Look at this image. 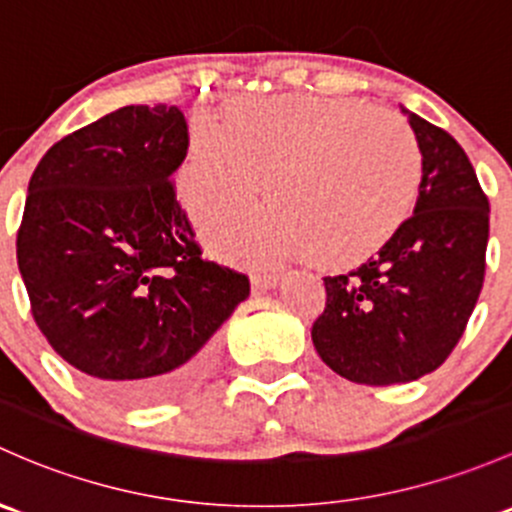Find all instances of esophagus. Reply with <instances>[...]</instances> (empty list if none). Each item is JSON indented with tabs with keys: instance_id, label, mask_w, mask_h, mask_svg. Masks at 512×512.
Returning <instances> with one entry per match:
<instances>
[{
	"instance_id": "obj_1",
	"label": "esophagus",
	"mask_w": 512,
	"mask_h": 512,
	"mask_svg": "<svg viewBox=\"0 0 512 512\" xmlns=\"http://www.w3.org/2000/svg\"><path fill=\"white\" fill-rule=\"evenodd\" d=\"M279 274L277 272H257L252 274V287L255 289H274L279 284Z\"/></svg>"
}]
</instances>
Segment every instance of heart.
Segmentation results:
<instances>
[{
    "mask_svg": "<svg viewBox=\"0 0 512 512\" xmlns=\"http://www.w3.org/2000/svg\"><path fill=\"white\" fill-rule=\"evenodd\" d=\"M417 137L355 98L233 100L225 125L198 117L176 188L193 218L246 205L266 179L271 206L218 215L203 238L220 257L272 265L309 255L348 267L378 252L410 218L422 186Z\"/></svg>",
    "mask_w": 512,
    "mask_h": 512,
    "instance_id": "b5f03b06",
    "label": "heart"
}]
</instances>
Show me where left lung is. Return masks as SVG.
<instances>
[{
	"instance_id": "8db88e82",
	"label": "left lung",
	"mask_w": 512,
	"mask_h": 512,
	"mask_svg": "<svg viewBox=\"0 0 512 512\" xmlns=\"http://www.w3.org/2000/svg\"><path fill=\"white\" fill-rule=\"evenodd\" d=\"M422 149L412 218L378 255L324 277L326 309L311 328L321 360L358 385L412 383L437 370L464 333L486 272L488 198L444 129L400 105Z\"/></svg>"
}]
</instances>
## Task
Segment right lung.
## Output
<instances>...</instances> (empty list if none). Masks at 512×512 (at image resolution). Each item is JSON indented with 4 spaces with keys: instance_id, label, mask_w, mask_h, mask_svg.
Wrapping results in <instances>:
<instances>
[{
    "instance_id": "right-lung-1",
    "label": "right lung",
    "mask_w": 512,
    "mask_h": 512,
    "mask_svg": "<svg viewBox=\"0 0 512 512\" xmlns=\"http://www.w3.org/2000/svg\"><path fill=\"white\" fill-rule=\"evenodd\" d=\"M176 105H127L53 144L29 181L16 262L36 326L122 405L188 390L250 282L201 260L171 176L186 159Z\"/></svg>"
}]
</instances>
